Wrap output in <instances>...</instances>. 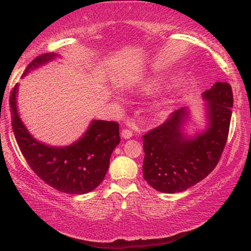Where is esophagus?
Returning <instances> with one entry per match:
<instances>
[{"mask_svg":"<svg viewBox=\"0 0 251 251\" xmlns=\"http://www.w3.org/2000/svg\"><path fill=\"white\" fill-rule=\"evenodd\" d=\"M131 136H133V131L129 130V129H123L122 131V137L124 139H128L130 138Z\"/></svg>","mask_w":251,"mask_h":251,"instance_id":"esophagus-1","label":"esophagus"}]
</instances>
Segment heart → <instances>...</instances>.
<instances>
[{"mask_svg": "<svg viewBox=\"0 0 251 251\" xmlns=\"http://www.w3.org/2000/svg\"><path fill=\"white\" fill-rule=\"evenodd\" d=\"M157 80L156 79H151L148 80L147 83H145V85H144V90L145 91H151V90H154V88L157 86Z\"/></svg>", "mask_w": 251, "mask_h": 251, "instance_id": "b5f03b06", "label": "heart"}]
</instances>
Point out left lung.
I'll list each match as a JSON object with an SVG mask.
<instances>
[{
	"label": "left lung",
	"mask_w": 251,
	"mask_h": 251,
	"mask_svg": "<svg viewBox=\"0 0 251 251\" xmlns=\"http://www.w3.org/2000/svg\"><path fill=\"white\" fill-rule=\"evenodd\" d=\"M201 95L203 128L187 134L192 114L189 107H181L144 135L143 176L158 192L175 194L190 188L209 175L222 156L231 118V86L217 82Z\"/></svg>",
	"instance_id": "1"
}]
</instances>
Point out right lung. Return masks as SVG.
Listing matches in <instances>:
<instances>
[{"label":"right lung","instance_id":"1","mask_svg":"<svg viewBox=\"0 0 251 251\" xmlns=\"http://www.w3.org/2000/svg\"><path fill=\"white\" fill-rule=\"evenodd\" d=\"M57 57L61 55L56 53L40 55L29 63L22 78ZM18 92L16 84L10 97L12 128L29 167L58 192L83 195L94 190L105 178L112 152L121 142L117 123L93 120L85 133L71 145H49L34 137L21 120Z\"/></svg>","mask_w":251,"mask_h":251}]
</instances>
